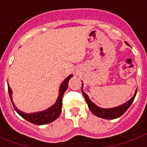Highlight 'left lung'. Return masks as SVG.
Here are the masks:
<instances>
[{"mask_svg": "<svg viewBox=\"0 0 147 147\" xmlns=\"http://www.w3.org/2000/svg\"><path fill=\"white\" fill-rule=\"evenodd\" d=\"M126 44H127V43H126ZM82 93L84 96L86 104H88L89 109L91 111V112L93 113V115H95L96 116H97L99 118H104V119H115V118H119L120 116L123 115L124 113L129 109V107L131 106V104H132V102H133L135 97H136V95L137 93V89L136 90L134 96L129 100L125 102V104L119 105L118 107H111V108H102V107L96 106L93 101L90 100V99L89 98L87 94L84 93V91H83V84L82 83Z\"/></svg>", "mask_w": 147, "mask_h": 147, "instance_id": "1", "label": "left lung"}]
</instances>
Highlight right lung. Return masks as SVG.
Returning a JSON list of instances; mask_svg holds the SVG:
<instances>
[{
    "mask_svg": "<svg viewBox=\"0 0 147 147\" xmlns=\"http://www.w3.org/2000/svg\"><path fill=\"white\" fill-rule=\"evenodd\" d=\"M73 76L72 75H69L66 79L61 82V84L60 85L59 88V95L57 96V99L55 104L52 105L51 107H50L47 109L39 111V112H33V113H25L21 111L20 110H18L16 107V105L14 104L12 100V90L10 88L9 86H7V90H8V93H9L10 99L12 103V105L16 111L18 113V115L21 117L26 119V121L34 124L37 125H46V124L51 123L54 120H56L61 115V107H62V97L64 93L68 88V84L69 79Z\"/></svg>",
    "mask_w": 147,
    "mask_h": 147,
    "instance_id": "obj_1",
    "label": "right lung"
}]
</instances>
